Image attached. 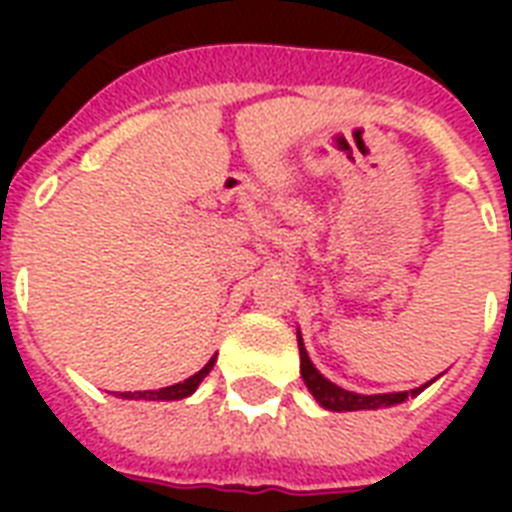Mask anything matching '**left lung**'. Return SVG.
Masks as SVG:
<instances>
[{"mask_svg":"<svg viewBox=\"0 0 512 512\" xmlns=\"http://www.w3.org/2000/svg\"><path fill=\"white\" fill-rule=\"evenodd\" d=\"M297 345H300V374H303L305 385L311 390V396L319 401V406L329 409V412H364V409H382V406H396L404 404L406 398L420 396L422 390L433 385V380L420 385L414 390H401V393H372V396H364V393H353V390H345L340 385H335L332 380H327L324 374L313 366L308 350H305L303 335L297 329Z\"/></svg>","mask_w":512,"mask_h":512,"instance_id":"8db88e82","label":"left lung"}]
</instances>
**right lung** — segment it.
Segmentation results:
<instances>
[{"label":"right lung","instance_id":"1","mask_svg":"<svg viewBox=\"0 0 512 512\" xmlns=\"http://www.w3.org/2000/svg\"><path fill=\"white\" fill-rule=\"evenodd\" d=\"M217 356H212L207 364L201 366L199 372L191 374L188 380L175 382L170 388H159V390H135V393H119V398H127V401H180V398H188L191 393H196V388L201 385V380L212 372Z\"/></svg>","mask_w":512,"mask_h":512}]
</instances>
